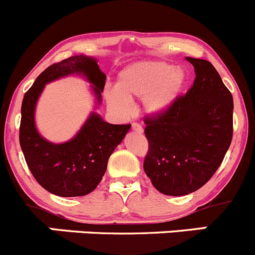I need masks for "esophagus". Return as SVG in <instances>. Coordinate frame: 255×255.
I'll return each instance as SVG.
<instances>
[{"instance_id": "34e87169", "label": "esophagus", "mask_w": 255, "mask_h": 255, "mask_svg": "<svg viewBox=\"0 0 255 255\" xmlns=\"http://www.w3.org/2000/svg\"><path fill=\"white\" fill-rule=\"evenodd\" d=\"M132 130L135 131V132H137V133H142L143 132L142 127H141V125H138V124H132Z\"/></svg>"}]
</instances>
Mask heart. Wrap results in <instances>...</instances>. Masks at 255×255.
Returning a JSON list of instances; mask_svg holds the SVG:
<instances>
[{
    "instance_id": "b5f03b06",
    "label": "heart",
    "mask_w": 255,
    "mask_h": 255,
    "mask_svg": "<svg viewBox=\"0 0 255 255\" xmlns=\"http://www.w3.org/2000/svg\"><path fill=\"white\" fill-rule=\"evenodd\" d=\"M182 68L167 62L148 60L131 64L119 73L115 89L105 93L107 105L120 118L131 114L130 103L142 100L148 117L165 115L175 105L186 84Z\"/></svg>"
}]
</instances>
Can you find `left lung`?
Instances as JSON below:
<instances>
[{"label": "left lung", "instance_id": "8db88e82", "mask_svg": "<svg viewBox=\"0 0 255 255\" xmlns=\"http://www.w3.org/2000/svg\"><path fill=\"white\" fill-rule=\"evenodd\" d=\"M195 82L165 115L145 120L148 152L143 170L153 187L185 196L214 175L233 135V97L208 60L187 57Z\"/></svg>", "mask_w": 255, "mask_h": 255}]
</instances>
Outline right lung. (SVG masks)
Wrapping results in <instances>:
<instances>
[{"instance_id":"1","label":"right lung","mask_w":255,"mask_h":255,"mask_svg":"<svg viewBox=\"0 0 255 255\" xmlns=\"http://www.w3.org/2000/svg\"><path fill=\"white\" fill-rule=\"evenodd\" d=\"M68 75H82L90 84L95 109L102 104L107 75L98 59L85 54L73 55L48 67L24 94L21 108L19 143L37 182L60 197H79L94 191L107 171L108 160L130 130L131 125H114L92 112L70 140L55 143L37 130L36 107L43 89Z\"/></svg>"}]
</instances>
